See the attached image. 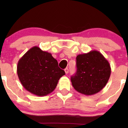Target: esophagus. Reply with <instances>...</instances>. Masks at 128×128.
<instances>
[{
	"label": "esophagus",
	"mask_w": 128,
	"mask_h": 128,
	"mask_svg": "<svg viewBox=\"0 0 128 128\" xmlns=\"http://www.w3.org/2000/svg\"><path fill=\"white\" fill-rule=\"evenodd\" d=\"M64 72H65L66 74H68V73H69V69H68V68H66V69H64Z\"/></svg>",
	"instance_id": "34e87169"
}]
</instances>
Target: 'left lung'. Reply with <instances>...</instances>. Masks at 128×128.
<instances>
[{
    "label": "left lung",
    "mask_w": 128,
    "mask_h": 128,
    "mask_svg": "<svg viewBox=\"0 0 128 128\" xmlns=\"http://www.w3.org/2000/svg\"><path fill=\"white\" fill-rule=\"evenodd\" d=\"M76 67V74L71 77L72 84L77 92L86 96L100 92L111 75L108 61L96 50L77 56Z\"/></svg>",
    "instance_id": "left-lung-1"
}]
</instances>
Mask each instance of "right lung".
Listing matches in <instances>:
<instances>
[{
	"instance_id": "obj_1",
	"label": "right lung",
	"mask_w": 128,
	"mask_h": 128,
	"mask_svg": "<svg viewBox=\"0 0 128 128\" xmlns=\"http://www.w3.org/2000/svg\"><path fill=\"white\" fill-rule=\"evenodd\" d=\"M17 72L25 89L41 97L51 93L59 78L65 74L51 54L36 46L30 49L19 59Z\"/></svg>"
}]
</instances>
